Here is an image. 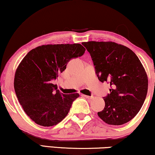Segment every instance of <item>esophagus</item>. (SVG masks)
I'll list each match as a JSON object with an SVG mask.
<instances>
[{
	"label": "esophagus",
	"instance_id": "esophagus-1",
	"mask_svg": "<svg viewBox=\"0 0 155 155\" xmlns=\"http://www.w3.org/2000/svg\"><path fill=\"white\" fill-rule=\"evenodd\" d=\"M82 96H83L84 97H85V98H87V99H92L93 98H94V97H93V96H87V95H84V94L82 95Z\"/></svg>",
	"mask_w": 155,
	"mask_h": 155
}]
</instances>
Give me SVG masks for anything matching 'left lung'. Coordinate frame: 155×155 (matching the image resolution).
Masks as SVG:
<instances>
[{
	"label": "left lung",
	"instance_id": "8db88e82",
	"mask_svg": "<svg viewBox=\"0 0 155 155\" xmlns=\"http://www.w3.org/2000/svg\"><path fill=\"white\" fill-rule=\"evenodd\" d=\"M101 82L110 84L104 97L105 107L97 113L106 124L119 126L130 121L140 110L147 93L148 80L136 54L126 46L111 41L82 43Z\"/></svg>",
	"mask_w": 155,
	"mask_h": 155
}]
</instances>
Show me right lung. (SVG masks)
<instances>
[{
	"instance_id": "add662e5",
	"label": "right lung",
	"mask_w": 155,
	"mask_h": 155,
	"mask_svg": "<svg viewBox=\"0 0 155 155\" xmlns=\"http://www.w3.org/2000/svg\"><path fill=\"white\" fill-rule=\"evenodd\" d=\"M80 44H48L31 50L16 70L14 88L27 115L36 124L53 126L60 123L79 94H63L52 80L66 68L71 59L84 54Z\"/></svg>"
}]
</instances>
